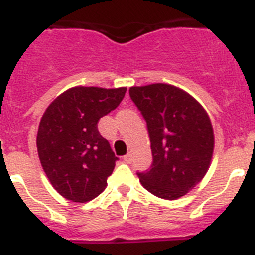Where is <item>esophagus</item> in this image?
Segmentation results:
<instances>
[{
	"label": "esophagus",
	"instance_id": "34e87169",
	"mask_svg": "<svg viewBox=\"0 0 255 255\" xmlns=\"http://www.w3.org/2000/svg\"><path fill=\"white\" fill-rule=\"evenodd\" d=\"M123 159L125 163H130V162H131V153H128L126 155H124Z\"/></svg>",
	"mask_w": 255,
	"mask_h": 255
}]
</instances>
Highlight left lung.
Returning a JSON list of instances; mask_svg holds the SVG:
<instances>
[{"label":"left lung","instance_id":"left-lung-1","mask_svg":"<svg viewBox=\"0 0 255 255\" xmlns=\"http://www.w3.org/2000/svg\"><path fill=\"white\" fill-rule=\"evenodd\" d=\"M130 98L147 123L153 162L136 172L155 197L175 200L202 181L211 164L215 136L208 115L190 94L170 84L131 87Z\"/></svg>","mask_w":255,"mask_h":255}]
</instances>
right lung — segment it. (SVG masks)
<instances>
[{
	"instance_id": "obj_1",
	"label": "right lung",
	"mask_w": 255,
	"mask_h": 255,
	"mask_svg": "<svg viewBox=\"0 0 255 255\" xmlns=\"http://www.w3.org/2000/svg\"><path fill=\"white\" fill-rule=\"evenodd\" d=\"M125 93L126 88H71L42 116L38 155L52 186L66 199L85 203L107 186L119 158L97 124L120 105Z\"/></svg>"
}]
</instances>
